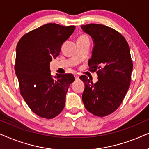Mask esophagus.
Wrapping results in <instances>:
<instances>
[{
	"instance_id": "obj_1",
	"label": "esophagus",
	"mask_w": 149,
	"mask_h": 149,
	"mask_svg": "<svg viewBox=\"0 0 149 149\" xmlns=\"http://www.w3.org/2000/svg\"><path fill=\"white\" fill-rule=\"evenodd\" d=\"M74 76H75V78H76V80H79V76L78 74H74Z\"/></svg>"
}]
</instances>
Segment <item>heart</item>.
Masks as SVG:
<instances>
[{
  "mask_svg": "<svg viewBox=\"0 0 149 149\" xmlns=\"http://www.w3.org/2000/svg\"><path fill=\"white\" fill-rule=\"evenodd\" d=\"M78 39H88V37L86 36V35H80V36L78 37Z\"/></svg>",
  "mask_w": 149,
  "mask_h": 149,
  "instance_id": "1",
  "label": "heart"
}]
</instances>
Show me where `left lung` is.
<instances>
[{"label":"left lung","mask_w":149,"mask_h":149,"mask_svg":"<svg viewBox=\"0 0 149 149\" xmlns=\"http://www.w3.org/2000/svg\"><path fill=\"white\" fill-rule=\"evenodd\" d=\"M95 43L89 71L96 72L98 81L93 83L81 76L84 83L82 102L89 112L103 117L117 109L127 92L132 78L133 63L127 41L119 32L98 24L82 25Z\"/></svg>","instance_id":"1"}]
</instances>
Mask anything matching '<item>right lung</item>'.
I'll return each mask as SVG.
<instances>
[{
    "mask_svg": "<svg viewBox=\"0 0 149 149\" xmlns=\"http://www.w3.org/2000/svg\"><path fill=\"white\" fill-rule=\"evenodd\" d=\"M75 29V26L49 23L23 35L17 44L15 71L20 94L40 117H56L65 107L67 92L75 78L65 73L53 79L49 62L58 56L61 45Z\"/></svg>",
    "mask_w": 149,
    "mask_h": 149,
    "instance_id": "obj_1",
    "label": "right lung"
}]
</instances>
